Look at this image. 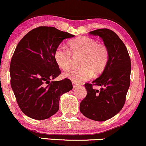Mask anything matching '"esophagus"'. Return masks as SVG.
<instances>
[{
	"label": "esophagus",
	"instance_id": "1",
	"mask_svg": "<svg viewBox=\"0 0 146 146\" xmlns=\"http://www.w3.org/2000/svg\"><path fill=\"white\" fill-rule=\"evenodd\" d=\"M72 85H73L74 88H76V87H78V85H76V84L74 83H72Z\"/></svg>",
	"mask_w": 146,
	"mask_h": 146
}]
</instances>
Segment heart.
<instances>
[{"mask_svg": "<svg viewBox=\"0 0 146 146\" xmlns=\"http://www.w3.org/2000/svg\"><path fill=\"white\" fill-rule=\"evenodd\" d=\"M72 54L82 55L78 69H68L63 76L74 83L89 80L93 75L100 74L105 70L109 61V51L106 46L98 44L95 39L89 37H79L69 42V48L63 46L56 48L54 59L61 69L66 70L71 64Z\"/></svg>", "mask_w": 146, "mask_h": 146, "instance_id": "obj_1", "label": "heart"}]
</instances>
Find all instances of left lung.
<instances>
[{"mask_svg":"<svg viewBox=\"0 0 146 146\" xmlns=\"http://www.w3.org/2000/svg\"><path fill=\"white\" fill-rule=\"evenodd\" d=\"M89 33L102 38L109 51V61L102 74L92 82L101 87L100 90L93 89L92 84H85L87 96L80 102V111L89 119L103 121L124 107L130 86L131 59L126 46L113 31L101 29Z\"/></svg>","mask_w":146,"mask_h":146,"instance_id":"8db88e82","label":"left lung"}]
</instances>
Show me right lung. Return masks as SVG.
<instances>
[{"label": "right lung", "instance_id": "right-lung-1", "mask_svg": "<svg viewBox=\"0 0 146 146\" xmlns=\"http://www.w3.org/2000/svg\"><path fill=\"white\" fill-rule=\"evenodd\" d=\"M74 35L52 27H39L18 43L10 64L11 86L19 107L28 117L42 120L59 110L60 98L73 88L68 78L51 81L61 74L54 59L56 48Z\"/></svg>", "mask_w": 146, "mask_h": 146}]
</instances>
